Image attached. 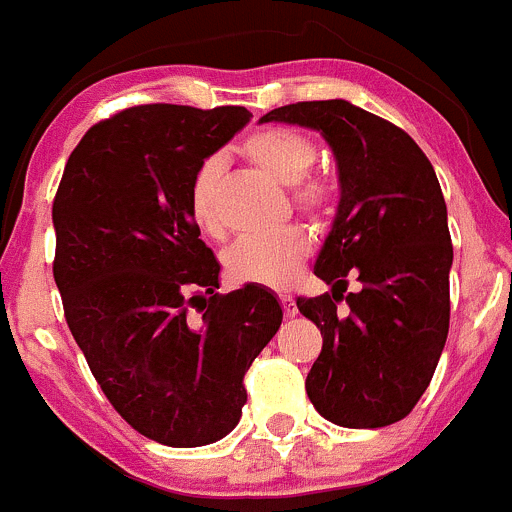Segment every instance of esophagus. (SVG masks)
Returning <instances> with one entry per match:
<instances>
[{"label":"esophagus","instance_id":"obj_1","mask_svg":"<svg viewBox=\"0 0 512 512\" xmlns=\"http://www.w3.org/2000/svg\"><path fill=\"white\" fill-rule=\"evenodd\" d=\"M281 308H283V316L286 318H293L298 313V308H296V301H293L291 296H281Z\"/></svg>","mask_w":512,"mask_h":512}]
</instances>
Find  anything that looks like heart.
I'll list each match as a JSON object with an SVG mask.
<instances>
[{
  "label": "heart",
  "mask_w": 512,
  "mask_h": 512,
  "mask_svg": "<svg viewBox=\"0 0 512 512\" xmlns=\"http://www.w3.org/2000/svg\"><path fill=\"white\" fill-rule=\"evenodd\" d=\"M241 154L266 171L278 184L291 186V204L298 214L323 221L336 204V186L321 171H313L318 146L303 131L291 126H261L241 141ZM224 166L219 159L201 161L189 181L186 209L196 229L211 239H221L226 231L219 206V189ZM311 254L306 231L288 226L263 239H244L224 254L226 278L236 286H263L281 291L301 273Z\"/></svg>",
  "instance_id": "b5f03b06"
}]
</instances>
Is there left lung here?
I'll use <instances>...</instances> for the list:
<instances>
[{
  "label": "left lung",
  "mask_w": 512,
  "mask_h": 512,
  "mask_svg": "<svg viewBox=\"0 0 512 512\" xmlns=\"http://www.w3.org/2000/svg\"><path fill=\"white\" fill-rule=\"evenodd\" d=\"M261 121L321 131L341 176V204L316 261L333 291L296 298L323 336L308 398L336 426H391L421 401L448 338L453 244L438 176L401 126L343 99L296 101ZM348 275L362 291L343 297Z\"/></svg>",
  "instance_id": "1"
}]
</instances>
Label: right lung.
<instances>
[{
	"label": "right lung",
	"mask_w": 512,
	"mask_h": 512,
	"mask_svg": "<svg viewBox=\"0 0 512 512\" xmlns=\"http://www.w3.org/2000/svg\"><path fill=\"white\" fill-rule=\"evenodd\" d=\"M249 119L244 106H129L86 131L54 196L69 331L114 411L171 448L234 430L246 371L283 318L261 286L216 293L221 266L186 209L194 171Z\"/></svg>",
	"instance_id": "obj_1"
}]
</instances>
